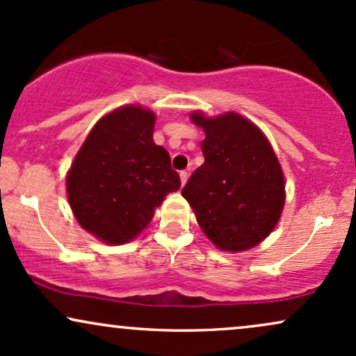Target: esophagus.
I'll list each match as a JSON object with an SVG mask.
<instances>
[{"label": "esophagus", "mask_w": 356, "mask_h": 356, "mask_svg": "<svg viewBox=\"0 0 356 356\" xmlns=\"http://www.w3.org/2000/svg\"><path fill=\"white\" fill-rule=\"evenodd\" d=\"M181 182H182V186H186V182H187V179H189V172H187V170H181Z\"/></svg>", "instance_id": "obj_1"}]
</instances>
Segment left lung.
I'll return each instance as SVG.
<instances>
[{
	"label": "left lung",
	"mask_w": 356,
	"mask_h": 356,
	"mask_svg": "<svg viewBox=\"0 0 356 356\" xmlns=\"http://www.w3.org/2000/svg\"><path fill=\"white\" fill-rule=\"evenodd\" d=\"M204 164L191 175L182 195L213 245L242 252L259 245L275 229L285 204L282 167L264 132L237 113L205 118Z\"/></svg>",
	"instance_id": "obj_1"
}]
</instances>
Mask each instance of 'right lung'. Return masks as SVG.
Returning <instances> with one entry per match:
<instances>
[{
	"label": "right lung",
	"mask_w": 356,
	"mask_h": 356,
	"mask_svg": "<svg viewBox=\"0 0 356 356\" xmlns=\"http://www.w3.org/2000/svg\"><path fill=\"white\" fill-rule=\"evenodd\" d=\"M156 114L122 106L97 121L66 177L67 200L84 230L109 245L131 242L181 177L152 139Z\"/></svg>",
	"instance_id": "1"
}]
</instances>
